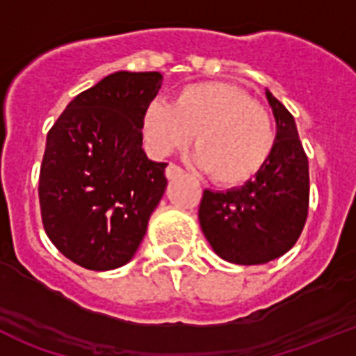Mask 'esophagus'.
<instances>
[{
  "instance_id": "esophagus-1",
  "label": "esophagus",
  "mask_w": 356,
  "mask_h": 356,
  "mask_svg": "<svg viewBox=\"0 0 356 356\" xmlns=\"http://www.w3.org/2000/svg\"><path fill=\"white\" fill-rule=\"evenodd\" d=\"M165 174H166V177H168V179H175V177H179V175L184 174V170H182L181 166L175 165V163H168Z\"/></svg>"
}]
</instances>
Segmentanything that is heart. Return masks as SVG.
<instances>
[{
  "label": "heart",
  "mask_w": 356,
  "mask_h": 356,
  "mask_svg": "<svg viewBox=\"0 0 356 356\" xmlns=\"http://www.w3.org/2000/svg\"><path fill=\"white\" fill-rule=\"evenodd\" d=\"M142 133L156 156H168L190 143L214 182L241 186L270 161L275 126L264 106L230 83L207 81L184 86L172 104L150 102Z\"/></svg>",
  "instance_id": "obj_1"
}]
</instances>
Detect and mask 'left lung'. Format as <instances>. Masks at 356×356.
<instances>
[{"instance_id":"left-lung-1","label":"left lung","mask_w":356,"mask_h":356,"mask_svg":"<svg viewBox=\"0 0 356 356\" xmlns=\"http://www.w3.org/2000/svg\"><path fill=\"white\" fill-rule=\"evenodd\" d=\"M277 120L270 161L241 188L206 190L198 207L204 236L234 264H264L294 246L309 214V159L293 115L266 92Z\"/></svg>"}]
</instances>
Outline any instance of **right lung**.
Here are the masks:
<instances>
[{
    "instance_id": "right-lung-1",
    "label": "right lung",
    "mask_w": 356,
    "mask_h": 356,
    "mask_svg": "<svg viewBox=\"0 0 356 356\" xmlns=\"http://www.w3.org/2000/svg\"><path fill=\"white\" fill-rule=\"evenodd\" d=\"M159 72L120 70L76 95L47 133L38 202L47 238L86 270L120 268L138 250L166 188V163L142 149Z\"/></svg>"
}]
</instances>
